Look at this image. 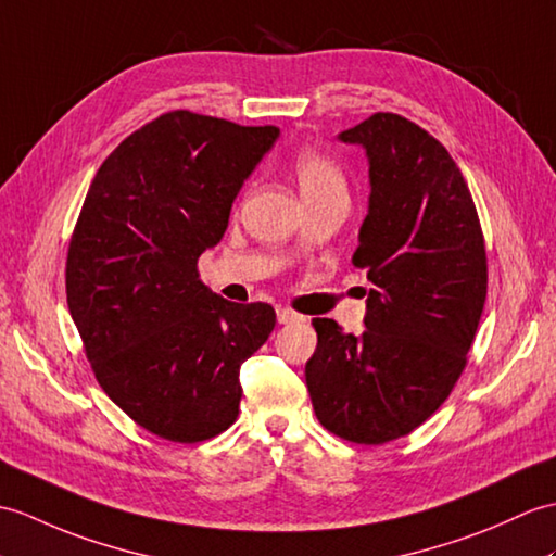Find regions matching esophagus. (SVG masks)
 <instances>
[{
	"instance_id": "34e87169",
	"label": "esophagus",
	"mask_w": 556,
	"mask_h": 556,
	"mask_svg": "<svg viewBox=\"0 0 556 556\" xmlns=\"http://www.w3.org/2000/svg\"><path fill=\"white\" fill-rule=\"evenodd\" d=\"M303 317L299 313H293L289 307H277V321L279 325H291V321H301Z\"/></svg>"
}]
</instances>
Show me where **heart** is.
I'll list each match as a JSON object with an SVG mask.
<instances>
[{"instance_id": "1", "label": "heart", "mask_w": 556, "mask_h": 556, "mask_svg": "<svg viewBox=\"0 0 556 556\" xmlns=\"http://www.w3.org/2000/svg\"><path fill=\"white\" fill-rule=\"evenodd\" d=\"M291 170L303 199L321 197L329 191H345V177L339 163L317 149H303L295 153Z\"/></svg>"}]
</instances>
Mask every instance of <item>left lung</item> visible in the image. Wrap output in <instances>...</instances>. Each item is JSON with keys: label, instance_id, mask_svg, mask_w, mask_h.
Returning <instances> with one entry per match:
<instances>
[{"label": "left lung", "instance_id": "obj_1", "mask_svg": "<svg viewBox=\"0 0 556 556\" xmlns=\"http://www.w3.org/2000/svg\"><path fill=\"white\" fill-rule=\"evenodd\" d=\"M369 159V213L353 265L367 269L365 331L313 319L305 383L319 424L357 445L412 433L453 393L488 293L471 191L447 149L397 113L339 135Z\"/></svg>", "mask_w": 556, "mask_h": 556}]
</instances>
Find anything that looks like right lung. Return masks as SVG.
Returning <instances> with one entry per match:
<instances>
[{"instance_id": "right-lung-1", "label": "right lung", "mask_w": 556, "mask_h": 556, "mask_svg": "<svg viewBox=\"0 0 556 556\" xmlns=\"http://www.w3.org/2000/svg\"><path fill=\"white\" fill-rule=\"evenodd\" d=\"M279 127L170 111L101 163L77 217L66 295L106 395L141 429L201 443L237 421L239 369L275 329L267 303H231L199 279V255Z\"/></svg>"}]
</instances>
